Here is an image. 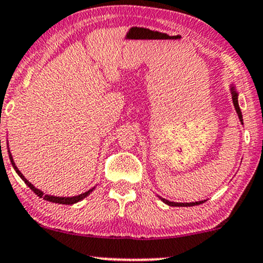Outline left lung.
Wrapping results in <instances>:
<instances>
[{
	"mask_svg": "<svg viewBox=\"0 0 263 263\" xmlns=\"http://www.w3.org/2000/svg\"><path fill=\"white\" fill-rule=\"evenodd\" d=\"M232 98H233V103H234V107H235L236 112H238V116H239V120L241 121L242 123V115H241V110H240L239 107V103H238V93H236L235 88L232 87ZM160 200H162L164 203H166L167 205H172V207H191V205H197V204H201L203 203L204 201H198V202H192V203H178V202H172V201H167L165 198H162L160 197Z\"/></svg>",
	"mask_w": 263,
	"mask_h": 263,
	"instance_id": "obj_1",
	"label": "left lung"
}]
</instances>
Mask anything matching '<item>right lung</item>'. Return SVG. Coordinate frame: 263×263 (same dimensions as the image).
<instances>
[{
    "label": "right lung",
    "instance_id": "right-lung-1",
    "mask_svg": "<svg viewBox=\"0 0 263 263\" xmlns=\"http://www.w3.org/2000/svg\"><path fill=\"white\" fill-rule=\"evenodd\" d=\"M8 144V143H7ZM8 147V145H7ZM9 153V160H11V163H12V165H13V167H14V170L15 172H17V174L18 175L21 176V179L23 180V181L27 183L28 185V187H30V190L31 191H34L35 192V195H37L39 196V197H43L44 200H46V201H49V202H53V203H60V204H73V203H76V202H80L81 200H83V198H85L87 197L88 195L90 194L91 191H93L94 190V187L93 189H90L89 191H87V192H84V194H81V195H78V196H73V197H56V196H49V195H44V192L43 191H40L39 189H36V187H34L33 185H31V183L28 181L27 179L24 178L23 176V174H22L20 170H18V167L15 166V164H14V162H13V158H12V154H11V152H8Z\"/></svg>",
    "mask_w": 263,
    "mask_h": 263
}]
</instances>
